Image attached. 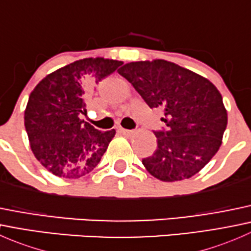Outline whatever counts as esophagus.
<instances>
[{"instance_id": "esophagus-1", "label": "esophagus", "mask_w": 251, "mask_h": 251, "mask_svg": "<svg viewBox=\"0 0 251 251\" xmlns=\"http://www.w3.org/2000/svg\"><path fill=\"white\" fill-rule=\"evenodd\" d=\"M120 132L123 133L124 136H126V137H131V136L135 133V131H133V130H126V128H120Z\"/></svg>"}]
</instances>
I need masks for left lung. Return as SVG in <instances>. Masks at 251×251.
<instances>
[{
  "label": "left lung",
  "instance_id": "obj_1",
  "mask_svg": "<svg viewBox=\"0 0 251 251\" xmlns=\"http://www.w3.org/2000/svg\"><path fill=\"white\" fill-rule=\"evenodd\" d=\"M151 108L164 110L166 130L155 131L158 148L143 159L151 176L164 182L198 174L217 153L227 110L206 77L164 59L131 62L118 70Z\"/></svg>",
  "mask_w": 251,
  "mask_h": 251
}]
</instances>
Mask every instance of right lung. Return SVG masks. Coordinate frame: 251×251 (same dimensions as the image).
<instances>
[{"label":"right lung","mask_w":251,"mask_h":251,"mask_svg":"<svg viewBox=\"0 0 251 251\" xmlns=\"http://www.w3.org/2000/svg\"><path fill=\"white\" fill-rule=\"evenodd\" d=\"M123 62L85 58L42 78L30 93L24 125L35 158L50 174L80 178L100 164L115 130L98 131L80 119L85 95Z\"/></svg>","instance_id":"right-lung-1"}]
</instances>
